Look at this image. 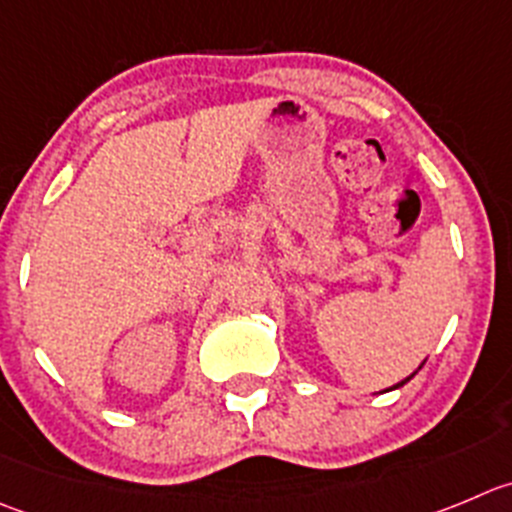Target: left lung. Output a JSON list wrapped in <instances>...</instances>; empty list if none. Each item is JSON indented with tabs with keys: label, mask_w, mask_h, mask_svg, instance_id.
<instances>
[{
	"label": "left lung",
	"mask_w": 512,
	"mask_h": 512,
	"mask_svg": "<svg viewBox=\"0 0 512 512\" xmlns=\"http://www.w3.org/2000/svg\"><path fill=\"white\" fill-rule=\"evenodd\" d=\"M407 379H412V377H407ZM407 379H405V382H407ZM405 382H399V384H394V387H402V384H405Z\"/></svg>",
	"instance_id": "8db88e82"
}]
</instances>
